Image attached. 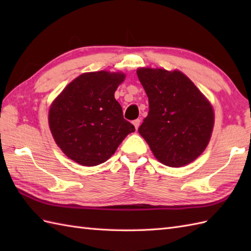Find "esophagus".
I'll return each instance as SVG.
<instances>
[{
    "mask_svg": "<svg viewBox=\"0 0 251 251\" xmlns=\"http://www.w3.org/2000/svg\"><path fill=\"white\" fill-rule=\"evenodd\" d=\"M132 124H134V126H135V128L136 129H138V127L140 126V120H135V121H132Z\"/></svg>",
    "mask_w": 251,
    "mask_h": 251,
    "instance_id": "34e87169",
    "label": "esophagus"
}]
</instances>
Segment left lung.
Returning <instances> with one entry per match:
<instances>
[{
	"instance_id": "1",
	"label": "left lung",
	"mask_w": 251,
	"mask_h": 251,
	"mask_svg": "<svg viewBox=\"0 0 251 251\" xmlns=\"http://www.w3.org/2000/svg\"><path fill=\"white\" fill-rule=\"evenodd\" d=\"M149 98V113L139 134L158 162L185 166L205 151L215 125L214 108L205 95L179 70L138 68Z\"/></svg>"
}]
</instances>
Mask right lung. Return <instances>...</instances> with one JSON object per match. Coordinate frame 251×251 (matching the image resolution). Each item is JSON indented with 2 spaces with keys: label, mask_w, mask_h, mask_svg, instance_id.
I'll list each match as a JSON object with an SVG mask.
<instances>
[{
  "label": "right lung",
  "mask_w": 251,
  "mask_h": 251,
  "mask_svg": "<svg viewBox=\"0 0 251 251\" xmlns=\"http://www.w3.org/2000/svg\"><path fill=\"white\" fill-rule=\"evenodd\" d=\"M126 74L105 70L86 72L63 88L49 111L56 145L82 166H97L113 155L135 126L123 116L114 98Z\"/></svg>",
  "instance_id": "add662e5"
}]
</instances>
